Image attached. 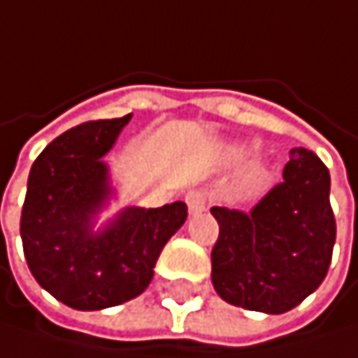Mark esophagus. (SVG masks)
I'll return each mask as SVG.
<instances>
[{
    "label": "esophagus",
    "instance_id": "1",
    "mask_svg": "<svg viewBox=\"0 0 358 358\" xmlns=\"http://www.w3.org/2000/svg\"><path fill=\"white\" fill-rule=\"evenodd\" d=\"M187 206H189V213L191 215H197L201 210H206V199H203V193L201 191H189L187 197H185Z\"/></svg>",
    "mask_w": 358,
    "mask_h": 358
}]
</instances>
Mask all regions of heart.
<instances>
[{"label": "heart", "mask_w": 358, "mask_h": 358, "mask_svg": "<svg viewBox=\"0 0 358 358\" xmlns=\"http://www.w3.org/2000/svg\"><path fill=\"white\" fill-rule=\"evenodd\" d=\"M243 152H245V145H231V148H229V155H231L234 159H238ZM264 171H266L264 163L255 161V163H251V167H249L247 176L251 178V180H257V178H262V176H264Z\"/></svg>", "instance_id": "1"}]
</instances>
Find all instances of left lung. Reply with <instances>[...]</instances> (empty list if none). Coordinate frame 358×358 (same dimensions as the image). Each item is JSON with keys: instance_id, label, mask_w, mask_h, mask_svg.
I'll return each instance as SVG.
<instances>
[{"instance_id": "1", "label": "left lung", "mask_w": 358, "mask_h": 358, "mask_svg": "<svg viewBox=\"0 0 358 358\" xmlns=\"http://www.w3.org/2000/svg\"><path fill=\"white\" fill-rule=\"evenodd\" d=\"M331 176L311 150L292 148L275 185L249 213L215 206L217 294L249 311L285 313L324 281L333 245Z\"/></svg>"}]
</instances>
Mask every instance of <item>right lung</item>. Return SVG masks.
<instances>
[{"label": "right lung", "instance_id": "obj_1", "mask_svg": "<svg viewBox=\"0 0 358 358\" xmlns=\"http://www.w3.org/2000/svg\"><path fill=\"white\" fill-rule=\"evenodd\" d=\"M133 113L85 122L53 139L34 161L21 213V241L34 279L59 303L96 311L139 296L165 243L187 221V203L122 208L99 223L115 197L103 157Z\"/></svg>", "mask_w": 358, "mask_h": 358}]
</instances>
